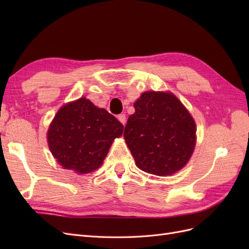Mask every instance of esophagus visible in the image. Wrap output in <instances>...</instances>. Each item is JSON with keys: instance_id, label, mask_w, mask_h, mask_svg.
Segmentation results:
<instances>
[{"instance_id": "esophagus-1", "label": "esophagus", "mask_w": 249, "mask_h": 249, "mask_svg": "<svg viewBox=\"0 0 249 249\" xmlns=\"http://www.w3.org/2000/svg\"><path fill=\"white\" fill-rule=\"evenodd\" d=\"M117 118H118L119 122L122 123L124 125L125 124V123H126V118H125V115H124V114H119V115L117 116Z\"/></svg>"}]
</instances>
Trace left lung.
Wrapping results in <instances>:
<instances>
[{"label":"left lung","mask_w":249,"mask_h":249,"mask_svg":"<svg viewBox=\"0 0 249 249\" xmlns=\"http://www.w3.org/2000/svg\"><path fill=\"white\" fill-rule=\"evenodd\" d=\"M134 108L124 137L137 166L156 176L182 169L195 146L196 127L190 113L168 92L142 93Z\"/></svg>","instance_id":"obj_1"}]
</instances>
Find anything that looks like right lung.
Listing matches in <instances>:
<instances>
[{
	"instance_id": "add662e5",
	"label": "right lung",
	"mask_w": 249,
	"mask_h": 249,
	"mask_svg": "<svg viewBox=\"0 0 249 249\" xmlns=\"http://www.w3.org/2000/svg\"><path fill=\"white\" fill-rule=\"evenodd\" d=\"M124 125L85 97L65 105L50 125L51 152L64 169L88 173L99 168Z\"/></svg>"
}]
</instances>
